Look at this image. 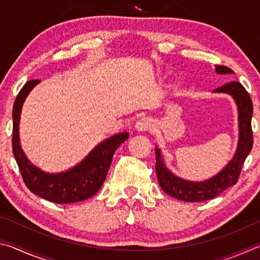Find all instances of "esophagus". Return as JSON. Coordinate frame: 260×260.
<instances>
[{
  "label": "esophagus",
  "instance_id": "obj_1",
  "mask_svg": "<svg viewBox=\"0 0 260 260\" xmlns=\"http://www.w3.org/2000/svg\"><path fill=\"white\" fill-rule=\"evenodd\" d=\"M150 127H151V120L147 117L140 118L135 124V128L140 132H146L148 129H150Z\"/></svg>",
  "mask_w": 260,
  "mask_h": 260
}]
</instances>
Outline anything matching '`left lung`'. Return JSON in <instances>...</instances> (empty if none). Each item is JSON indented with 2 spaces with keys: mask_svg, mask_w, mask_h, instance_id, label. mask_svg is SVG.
Returning <instances> with one entry per match:
<instances>
[{
  "mask_svg": "<svg viewBox=\"0 0 260 260\" xmlns=\"http://www.w3.org/2000/svg\"><path fill=\"white\" fill-rule=\"evenodd\" d=\"M215 71L219 74L233 73V70L225 65H217ZM217 93H227L236 101L239 108V147L233 159L221 172L215 177L203 182H190L182 180L166 169L160 157L159 149H156V174L162 190L174 199L184 202H204L217 197L225 189L237 182L240 178L242 166L253 144L251 118L253 112L252 101L245 88L239 81L227 82L214 89Z\"/></svg>",
  "mask_w": 260,
  "mask_h": 260,
  "instance_id": "left-lung-1",
  "label": "left lung"
}]
</instances>
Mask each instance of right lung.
Listing matches in <instances>:
<instances>
[{
    "label": "right lung",
    "mask_w": 260,
    "mask_h": 260,
    "mask_svg": "<svg viewBox=\"0 0 260 260\" xmlns=\"http://www.w3.org/2000/svg\"><path fill=\"white\" fill-rule=\"evenodd\" d=\"M40 80H29L17 95L12 110V152L18 164L21 178L30 191L52 203L69 204L90 199L98 192L107 178L117 148L128 139V133L116 134L101 142L80 164L68 172L48 174L30 164L19 144L18 126L21 107L35 85Z\"/></svg>",
    "instance_id": "add662e5"
}]
</instances>
